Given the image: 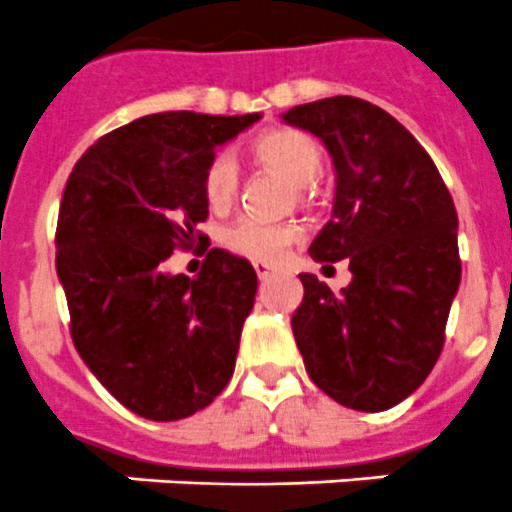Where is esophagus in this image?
<instances>
[{"instance_id":"1","label":"esophagus","mask_w":512,"mask_h":512,"mask_svg":"<svg viewBox=\"0 0 512 512\" xmlns=\"http://www.w3.org/2000/svg\"><path fill=\"white\" fill-rule=\"evenodd\" d=\"M255 273L260 281H265V278H270V273H273V265H268V262H255Z\"/></svg>"}]
</instances>
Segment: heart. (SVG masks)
Segmentation results:
<instances>
[{"instance_id":"b5f03b06","label":"heart","mask_w":512,"mask_h":512,"mask_svg":"<svg viewBox=\"0 0 512 512\" xmlns=\"http://www.w3.org/2000/svg\"><path fill=\"white\" fill-rule=\"evenodd\" d=\"M252 159L273 172H281L299 188L301 198L309 195V185L322 175V149L317 141L296 131V128H270L260 133L250 144ZM239 167L231 154L219 151L203 170V198L208 208L216 213L229 211L239 198ZM301 237L296 224H268L260 219H239L237 224L226 226L221 234V244L239 257L255 262H275Z\"/></svg>"}]
</instances>
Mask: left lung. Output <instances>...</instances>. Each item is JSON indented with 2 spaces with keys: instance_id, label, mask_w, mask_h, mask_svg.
Wrapping results in <instances>:
<instances>
[{
  "instance_id": "obj_1",
  "label": "left lung",
  "mask_w": 512,
  "mask_h": 512,
  "mask_svg": "<svg viewBox=\"0 0 512 512\" xmlns=\"http://www.w3.org/2000/svg\"><path fill=\"white\" fill-rule=\"evenodd\" d=\"M324 141L335 208L309 255L348 260L342 293L301 273L291 317L306 373L342 407L389 410L428 379L461 283L456 208L441 172L397 118L361 97H324L283 113Z\"/></svg>"
}]
</instances>
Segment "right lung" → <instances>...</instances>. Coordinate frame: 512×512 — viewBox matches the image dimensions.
I'll return each instance as SVG.
<instances>
[{
	"instance_id": "add662e5",
	"label": "right lung",
	"mask_w": 512,
	"mask_h": 512,
	"mask_svg": "<svg viewBox=\"0 0 512 512\" xmlns=\"http://www.w3.org/2000/svg\"><path fill=\"white\" fill-rule=\"evenodd\" d=\"M255 121L260 113L144 115L92 144L66 180L56 273L71 340L97 381L146 420L195 415L234 373L255 268L211 250L190 281L162 262L206 242L203 170Z\"/></svg>"
}]
</instances>
